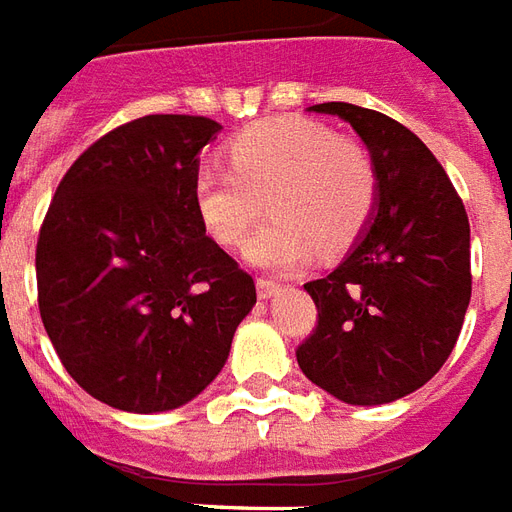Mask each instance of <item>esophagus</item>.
I'll return each mask as SVG.
<instances>
[{"label":"esophagus","mask_w":512,"mask_h":512,"mask_svg":"<svg viewBox=\"0 0 512 512\" xmlns=\"http://www.w3.org/2000/svg\"><path fill=\"white\" fill-rule=\"evenodd\" d=\"M281 283L272 281V278H256V292H259L261 300H272V297H278L281 294Z\"/></svg>","instance_id":"1"}]
</instances>
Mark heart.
<instances>
[{"mask_svg": "<svg viewBox=\"0 0 512 512\" xmlns=\"http://www.w3.org/2000/svg\"><path fill=\"white\" fill-rule=\"evenodd\" d=\"M231 166L204 163L193 174V204L204 231L240 248L270 201L275 218L248 245V261L294 270L324 251L349 248L371 218L376 171L363 147L302 117L256 122L229 144Z\"/></svg>", "mask_w": 512, "mask_h": 512, "instance_id": "obj_1", "label": "heart"}]
</instances>
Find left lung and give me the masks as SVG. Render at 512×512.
Masks as SVG:
<instances>
[{
	"label": "left lung",
	"mask_w": 512,
	"mask_h": 512,
	"mask_svg": "<svg viewBox=\"0 0 512 512\" xmlns=\"http://www.w3.org/2000/svg\"><path fill=\"white\" fill-rule=\"evenodd\" d=\"M308 111L352 125L374 163L376 201L341 264L305 283L319 327L297 363L343 404H390L420 390L458 341L472 297L469 218L439 160L401 122L352 103Z\"/></svg>",
	"instance_id": "8db88e82"
}]
</instances>
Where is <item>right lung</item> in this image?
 <instances>
[{
	"mask_svg": "<svg viewBox=\"0 0 512 512\" xmlns=\"http://www.w3.org/2000/svg\"><path fill=\"white\" fill-rule=\"evenodd\" d=\"M218 133L207 117L133 119L70 166L43 220V327L67 374L122 412L193 401L256 305L253 278L193 204L201 149Z\"/></svg>",
	"mask_w": 512,
	"mask_h": 512,
	"instance_id": "add662e5",
	"label": "right lung"
}]
</instances>
